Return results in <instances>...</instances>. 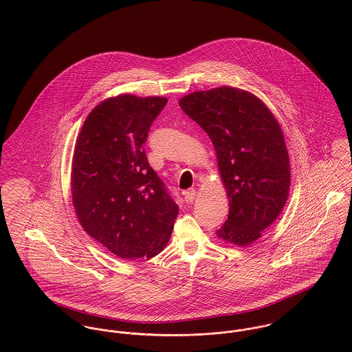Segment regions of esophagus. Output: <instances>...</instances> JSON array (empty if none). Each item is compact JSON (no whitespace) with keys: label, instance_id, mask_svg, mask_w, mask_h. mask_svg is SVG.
<instances>
[{"label":"esophagus","instance_id":"obj_1","mask_svg":"<svg viewBox=\"0 0 352 352\" xmlns=\"http://www.w3.org/2000/svg\"><path fill=\"white\" fill-rule=\"evenodd\" d=\"M195 197H197V191L194 188H190V190H187L184 192V201H187V203H192L194 199H195Z\"/></svg>","mask_w":352,"mask_h":352}]
</instances>
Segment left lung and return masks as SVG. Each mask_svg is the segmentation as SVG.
Segmentation results:
<instances>
[{
  "mask_svg": "<svg viewBox=\"0 0 352 352\" xmlns=\"http://www.w3.org/2000/svg\"><path fill=\"white\" fill-rule=\"evenodd\" d=\"M182 109L210 137L229 198V215L217 230L226 243L248 245L283 210L290 160L278 120L254 95L232 87L194 92Z\"/></svg>",
  "mask_w": 352,
  "mask_h": 352,
  "instance_id": "8db88e82",
  "label": "left lung"
}]
</instances>
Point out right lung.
I'll return each instance as SVG.
<instances>
[{
    "mask_svg": "<svg viewBox=\"0 0 352 352\" xmlns=\"http://www.w3.org/2000/svg\"><path fill=\"white\" fill-rule=\"evenodd\" d=\"M165 98L119 95L96 105L78 134L72 198L84 230L126 260L165 248L179 206L149 165L145 142Z\"/></svg>",
    "mask_w": 352,
    "mask_h": 352,
    "instance_id": "right-lung-1",
    "label": "right lung"
}]
</instances>
